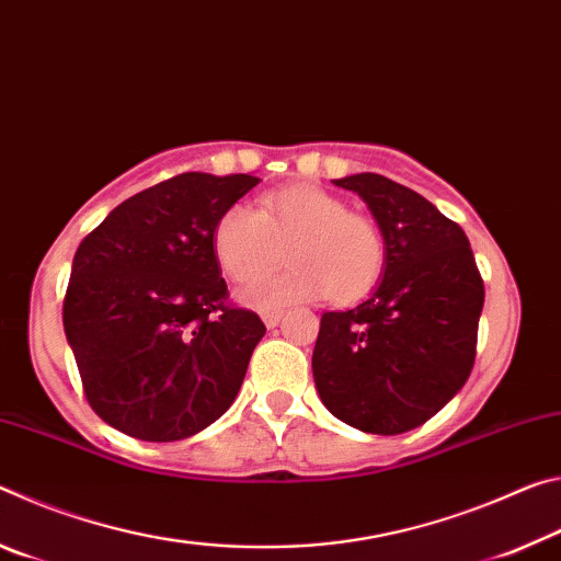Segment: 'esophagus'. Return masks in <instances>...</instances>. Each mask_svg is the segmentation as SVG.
I'll return each instance as SVG.
<instances>
[{"label": "esophagus", "mask_w": 561, "mask_h": 561, "mask_svg": "<svg viewBox=\"0 0 561 561\" xmlns=\"http://www.w3.org/2000/svg\"><path fill=\"white\" fill-rule=\"evenodd\" d=\"M282 317H284L282 311H264L262 321H264V327H267V329H274L282 321Z\"/></svg>", "instance_id": "1"}]
</instances>
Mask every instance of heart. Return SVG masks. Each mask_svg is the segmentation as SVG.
Returning <instances> with one entry per match:
<instances>
[{
  "label": "heart",
  "instance_id": "b5f03b06",
  "mask_svg": "<svg viewBox=\"0 0 561 561\" xmlns=\"http://www.w3.org/2000/svg\"><path fill=\"white\" fill-rule=\"evenodd\" d=\"M213 250L227 277L250 282L279 264L291 267L250 284L240 299L260 311L327 297L354 304L368 297L386 270V242L368 215L346 210L317 185H291L262 197L260 213L237 203L220 215Z\"/></svg>",
  "mask_w": 561,
  "mask_h": 561
}]
</instances>
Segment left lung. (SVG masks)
Instances as JSON below:
<instances>
[{
  "label": "left lung",
  "instance_id": "8db88e82",
  "mask_svg": "<svg viewBox=\"0 0 561 561\" xmlns=\"http://www.w3.org/2000/svg\"><path fill=\"white\" fill-rule=\"evenodd\" d=\"M368 205L386 242L378 287L321 317L311 371L321 403L351 428L413 431L468 381L485 287L462 227L376 173L334 180Z\"/></svg>",
  "mask_w": 561,
  "mask_h": 561
}]
</instances>
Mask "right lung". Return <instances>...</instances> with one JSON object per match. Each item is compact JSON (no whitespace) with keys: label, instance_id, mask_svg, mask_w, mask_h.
I'll use <instances>...</instances> for the list:
<instances>
[{"label":"right lung","instance_id":"1","mask_svg":"<svg viewBox=\"0 0 561 561\" xmlns=\"http://www.w3.org/2000/svg\"><path fill=\"white\" fill-rule=\"evenodd\" d=\"M257 183L175 175L121 203L73 254L66 341L91 408L130 438H190L240 391L267 329L225 304L213 230Z\"/></svg>","mask_w":561,"mask_h":561}]
</instances>
